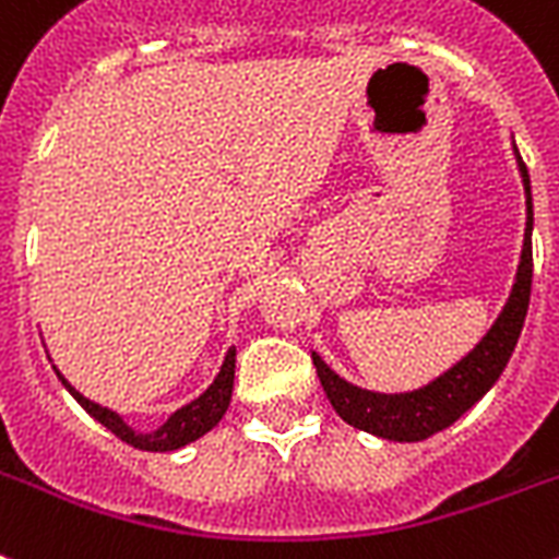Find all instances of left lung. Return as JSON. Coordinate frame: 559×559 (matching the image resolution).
Returning a JSON list of instances; mask_svg holds the SVG:
<instances>
[{"mask_svg": "<svg viewBox=\"0 0 559 559\" xmlns=\"http://www.w3.org/2000/svg\"><path fill=\"white\" fill-rule=\"evenodd\" d=\"M516 166L523 175L528 221H525L523 255H520L514 289L508 295L500 319L493 321L483 342L476 344L462 361H456L448 373H442L425 388L411 390V393H373V390L356 388V384L344 382L342 376H335L321 361L319 353H312V365H316V373L321 379V388H324L330 405L347 425L367 430L373 437L393 439V442H421L439 430L451 428L453 421L460 419L465 411H471L500 379L508 358L514 353L516 338L523 333L531 298V275H534V258H531L534 203H531L528 169H525L520 152H516Z\"/></svg>", "mask_w": 559, "mask_h": 559, "instance_id": "1", "label": "left lung"}]
</instances>
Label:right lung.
Returning a JSON list of instances; mask_svg holds the SVG:
<instances>
[{
  "mask_svg": "<svg viewBox=\"0 0 559 559\" xmlns=\"http://www.w3.org/2000/svg\"><path fill=\"white\" fill-rule=\"evenodd\" d=\"M57 376L62 379V373L57 370ZM62 384L68 388V393L85 407V411L99 421V425H106L117 439H122L131 448H138V451H177V448H183V444L194 442V439H201L203 433L215 428L221 416L226 413L229 402H233V384H235V347H229L226 353L224 365H221V373L215 376V382L209 384L203 390L201 396L183 405L180 411H175L169 419L163 421L160 428L152 430V433H140V430H131L126 421L117 416L115 411H108V407L97 405V402H91L85 399L80 390H74L71 384L62 379Z\"/></svg>",
  "mask_w": 559,
  "mask_h": 559,
  "instance_id": "1",
  "label": "right lung"
}]
</instances>
